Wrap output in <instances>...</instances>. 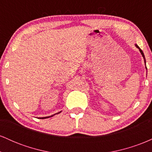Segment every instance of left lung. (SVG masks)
Here are the masks:
<instances>
[{"mask_svg": "<svg viewBox=\"0 0 152 152\" xmlns=\"http://www.w3.org/2000/svg\"><path fill=\"white\" fill-rule=\"evenodd\" d=\"M135 46L137 47V48H138V49L139 50V51H140L141 54H142V56H143V58H144V64H145V66H146V59H145V56H144V53H143L142 50L141 49V48H139V46H138V45H137V44H135ZM146 70H147V69H146Z\"/></svg>", "mask_w": 152, "mask_h": 152, "instance_id": "left-lung-1", "label": "left lung"}]
</instances>
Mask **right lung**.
I'll list each match as a JSON object with an SVG mask.
<instances>
[{"label":"right lung","instance_id":"obj_1","mask_svg":"<svg viewBox=\"0 0 152 152\" xmlns=\"http://www.w3.org/2000/svg\"><path fill=\"white\" fill-rule=\"evenodd\" d=\"M61 112V111H60V112H58V113H56V114H53V115H51V116H46V117H40V118H41V119H43V118H50V117H52V116H53L54 115H56V114H60V113Z\"/></svg>","mask_w":152,"mask_h":152}]
</instances>
